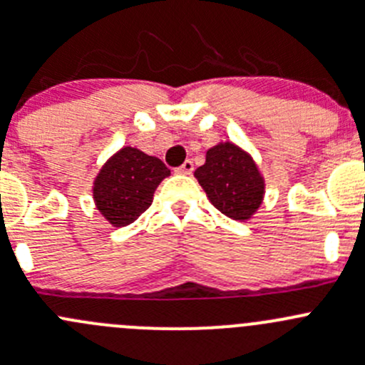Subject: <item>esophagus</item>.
Returning <instances> with one entry per match:
<instances>
[{
	"label": "esophagus",
	"instance_id": "34e87169",
	"mask_svg": "<svg viewBox=\"0 0 365 365\" xmlns=\"http://www.w3.org/2000/svg\"><path fill=\"white\" fill-rule=\"evenodd\" d=\"M192 171H194L192 160H185L182 166L176 168V173H178V175H192Z\"/></svg>",
	"mask_w": 365,
	"mask_h": 365
}]
</instances>
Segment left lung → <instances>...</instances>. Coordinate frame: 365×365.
I'll return each instance as SVG.
<instances>
[{
	"label": "left lung",
	"mask_w": 365,
	"mask_h": 365,
	"mask_svg": "<svg viewBox=\"0 0 365 365\" xmlns=\"http://www.w3.org/2000/svg\"><path fill=\"white\" fill-rule=\"evenodd\" d=\"M194 176L210 202L232 220H250L262 206L266 178L252 153L232 141H218L208 148Z\"/></svg>",
	"instance_id": "1"
}]
</instances>
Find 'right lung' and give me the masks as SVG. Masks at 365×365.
Wrapping results in <instances>:
<instances>
[{"mask_svg": "<svg viewBox=\"0 0 365 365\" xmlns=\"http://www.w3.org/2000/svg\"><path fill=\"white\" fill-rule=\"evenodd\" d=\"M171 171L157 157L136 147H122L106 159L92 182L96 210L113 227L138 220L153 201V192Z\"/></svg>", "mask_w": 365, "mask_h": 365, "instance_id": "obj_1", "label": "right lung"}]
</instances>
